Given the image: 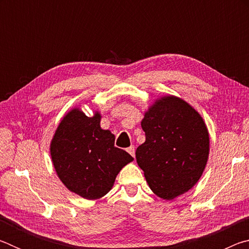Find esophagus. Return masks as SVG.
Masks as SVG:
<instances>
[{
	"instance_id": "34e87169",
	"label": "esophagus",
	"mask_w": 249,
	"mask_h": 249,
	"mask_svg": "<svg viewBox=\"0 0 249 249\" xmlns=\"http://www.w3.org/2000/svg\"><path fill=\"white\" fill-rule=\"evenodd\" d=\"M127 151H128V154H129L130 156H133V157H135V147H134V146L128 147Z\"/></svg>"
}]
</instances>
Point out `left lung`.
<instances>
[{"label":"left lung","instance_id":"left-lung-1","mask_svg":"<svg viewBox=\"0 0 249 249\" xmlns=\"http://www.w3.org/2000/svg\"><path fill=\"white\" fill-rule=\"evenodd\" d=\"M142 128L146 141L136 160L151 190L166 200L190 190L209 157V133L199 113L177 96H165L145 113Z\"/></svg>","mask_w":249,"mask_h":249}]
</instances>
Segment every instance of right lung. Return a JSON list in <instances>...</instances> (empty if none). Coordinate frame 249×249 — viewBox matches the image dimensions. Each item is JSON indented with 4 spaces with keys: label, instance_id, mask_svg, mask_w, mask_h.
<instances>
[{
    "label": "right lung",
    "instance_id": "right-lung-1",
    "mask_svg": "<svg viewBox=\"0 0 249 249\" xmlns=\"http://www.w3.org/2000/svg\"><path fill=\"white\" fill-rule=\"evenodd\" d=\"M101 115L88 117L74 108L60 122L50 145L53 167L70 191L88 200L111 190L122 168L134 158L114 146L115 136L100 126Z\"/></svg>",
    "mask_w": 249,
    "mask_h": 249
}]
</instances>
